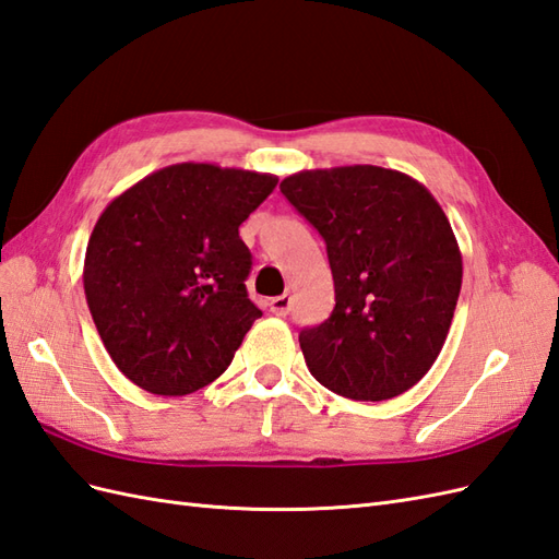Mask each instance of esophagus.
<instances>
[{
    "label": "esophagus",
    "instance_id": "1",
    "mask_svg": "<svg viewBox=\"0 0 559 559\" xmlns=\"http://www.w3.org/2000/svg\"><path fill=\"white\" fill-rule=\"evenodd\" d=\"M290 305H293V299H290V295H288V293H283V295L274 297V299H271V302H269L271 311H274L276 317H285V313L290 311Z\"/></svg>",
    "mask_w": 559,
    "mask_h": 559
}]
</instances>
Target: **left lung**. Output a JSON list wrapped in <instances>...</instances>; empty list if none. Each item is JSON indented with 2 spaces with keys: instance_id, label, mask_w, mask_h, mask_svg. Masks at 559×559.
<instances>
[{
  "instance_id": "1",
  "label": "left lung",
  "mask_w": 559,
  "mask_h": 559,
  "mask_svg": "<svg viewBox=\"0 0 559 559\" xmlns=\"http://www.w3.org/2000/svg\"><path fill=\"white\" fill-rule=\"evenodd\" d=\"M281 193L325 240L335 309L302 328L309 373L354 402H384L423 380L447 342L463 257L441 205L396 169H305Z\"/></svg>"
}]
</instances>
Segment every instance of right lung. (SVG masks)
Instances as JSON below:
<instances>
[{"instance_id": "1", "label": "right lung", "mask_w": 559, "mask_h": 559, "mask_svg": "<svg viewBox=\"0 0 559 559\" xmlns=\"http://www.w3.org/2000/svg\"><path fill=\"white\" fill-rule=\"evenodd\" d=\"M274 175L179 163L120 193L84 254V295L120 373L183 396L217 380L262 317L246 290L252 254L238 226Z\"/></svg>"}]
</instances>
